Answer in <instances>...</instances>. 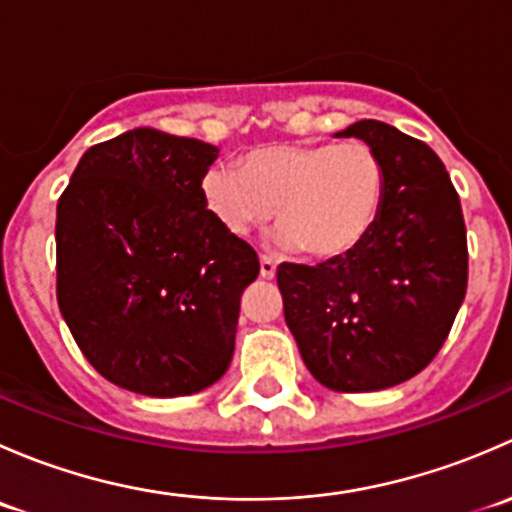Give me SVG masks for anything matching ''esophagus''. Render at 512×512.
<instances>
[{"label":"esophagus","mask_w":512,"mask_h":512,"mask_svg":"<svg viewBox=\"0 0 512 512\" xmlns=\"http://www.w3.org/2000/svg\"><path fill=\"white\" fill-rule=\"evenodd\" d=\"M275 272H277V262L272 260V257L262 255L260 257V275L265 277V280H272V277H275Z\"/></svg>","instance_id":"obj_1"}]
</instances>
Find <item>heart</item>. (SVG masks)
I'll return each instance as SVG.
<instances>
[{
	"label": "heart",
	"mask_w": 512,
	"mask_h": 512,
	"mask_svg": "<svg viewBox=\"0 0 512 512\" xmlns=\"http://www.w3.org/2000/svg\"><path fill=\"white\" fill-rule=\"evenodd\" d=\"M205 208L232 235L275 213L280 240L309 260H339L379 223L386 165L366 141L270 143L240 158V170L210 165L200 178Z\"/></svg>",
	"instance_id": "1"
}]
</instances>
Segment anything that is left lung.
<instances>
[{
  "instance_id": "8db88e82",
  "label": "left lung",
  "mask_w": 512,
  "mask_h": 512,
  "mask_svg": "<svg viewBox=\"0 0 512 512\" xmlns=\"http://www.w3.org/2000/svg\"><path fill=\"white\" fill-rule=\"evenodd\" d=\"M339 136L369 143L386 165L371 235L339 260L277 270L285 322L314 379L332 391H379L426 369L468 287L461 198L443 160L381 121Z\"/></svg>"
}]
</instances>
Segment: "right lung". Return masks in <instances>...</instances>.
Wrapping results in <instances>:
<instances>
[{"mask_svg": "<svg viewBox=\"0 0 512 512\" xmlns=\"http://www.w3.org/2000/svg\"><path fill=\"white\" fill-rule=\"evenodd\" d=\"M218 148L136 128L91 146L56 205V299L103 379L188 396L230 366L252 245L205 208Z\"/></svg>", "mask_w": 512, "mask_h": 512, "instance_id": "1", "label": "right lung"}]
</instances>
